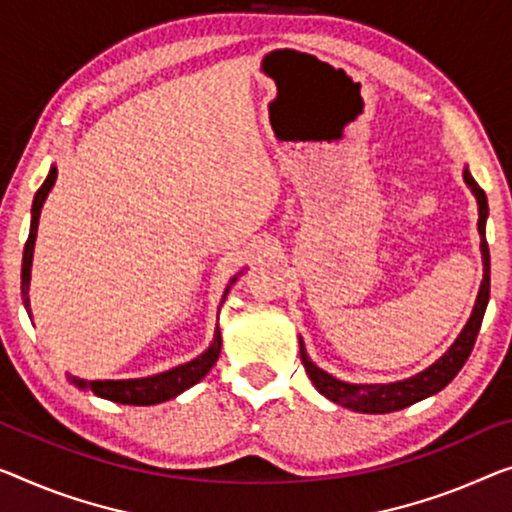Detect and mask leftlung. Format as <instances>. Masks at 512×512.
<instances>
[{"label": "left lung", "instance_id": "left-lung-1", "mask_svg": "<svg viewBox=\"0 0 512 512\" xmlns=\"http://www.w3.org/2000/svg\"><path fill=\"white\" fill-rule=\"evenodd\" d=\"M464 183H467L471 193L476 197L478 204V234H480V255H483V280H480V289L471 310L469 322L464 324V329L457 335L451 347L434 361L430 368H425L416 375L400 381H388V384H349L338 377L329 375V372L319 368L317 363L310 361L308 352H305V342L299 335V347H301V361L303 368L308 372V377L319 393L331 402L340 404V407L358 411V414H391V411H400L409 404L421 402L430 395L439 393L441 388H446L455 379L457 372L462 370V365L467 363V358L474 349V342L478 338L480 324H483V315L487 310V301H490V248H487L485 239V223H487V197L485 190L478 186L476 179L471 177L469 167L464 165Z\"/></svg>", "mask_w": 512, "mask_h": 512}]
</instances>
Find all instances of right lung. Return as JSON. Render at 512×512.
Returning <instances> with one entry per match:
<instances>
[{"label": "right lung", "instance_id": "1", "mask_svg": "<svg viewBox=\"0 0 512 512\" xmlns=\"http://www.w3.org/2000/svg\"><path fill=\"white\" fill-rule=\"evenodd\" d=\"M55 181H57V165H52L48 177L43 181V186L36 190L34 204H32V225H29V239L25 243V253H22V273H20V292H22V303H25L27 315H32V303H29V282H32V259H34V243H36V232H38V218H41V209L45 200H48ZM239 276H243V271L236 273V276L230 280V285L225 287L223 301L227 299V294H230V289ZM223 301H220V305H223ZM220 345H223V338H220V329L216 326L211 345L204 349L200 356H195L193 361L181 363L172 370L158 372V375L140 377V379H94V381L66 375V379L78 388H82V391H91L103 400H112L119 404H135V407H147V404H160L165 400L177 398V395L188 391L190 386H195L197 381L207 377V372L218 361Z\"/></svg>", "mask_w": 512, "mask_h": 512}]
</instances>
